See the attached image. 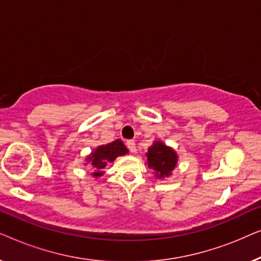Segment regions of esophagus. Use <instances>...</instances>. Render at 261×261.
<instances>
[{"label":"esophagus","instance_id":"esophagus-1","mask_svg":"<svg viewBox=\"0 0 261 261\" xmlns=\"http://www.w3.org/2000/svg\"><path fill=\"white\" fill-rule=\"evenodd\" d=\"M126 146H127V148L129 149V151H130L132 153H134L135 151H137V146H135L134 140H128V141L126 142Z\"/></svg>","mask_w":261,"mask_h":261}]
</instances>
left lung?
<instances>
[{
  "instance_id": "obj_1",
  "label": "left lung",
  "mask_w": 261,
  "mask_h": 261,
  "mask_svg": "<svg viewBox=\"0 0 261 261\" xmlns=\"http://www.w3.org/2000/svg\"><path fill=\"white\" fill-rule=\"evenodd\" d=\"M148 167L156 172V177L165 178L170 176L171 171L177 164V154L172 148L167 147L163 142L156 141L148 148L147 153Z\"/></svg>"
}]
</instances>
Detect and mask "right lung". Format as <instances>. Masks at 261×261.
<instances>
[{
  "label": "right lung",
  "instance_id": "obj_1",
  "mask_svg": "<svg viewBox=\"0 0 261 261\" xmlns=\"http://www.w3.org/2000/svg\"><path fill=\"white\" fill-rule=\"evenodd\" d=\"M128 153V149L121 140H115L112 144L102 145L88 156V162L94 167L95 172L92 173L95 177H99L103 174V169L107 166L108 162H114L119 155H123Z\"/></svg>",
  "mask_w": 261,
  "mask_h": 261
}]
</instances>
